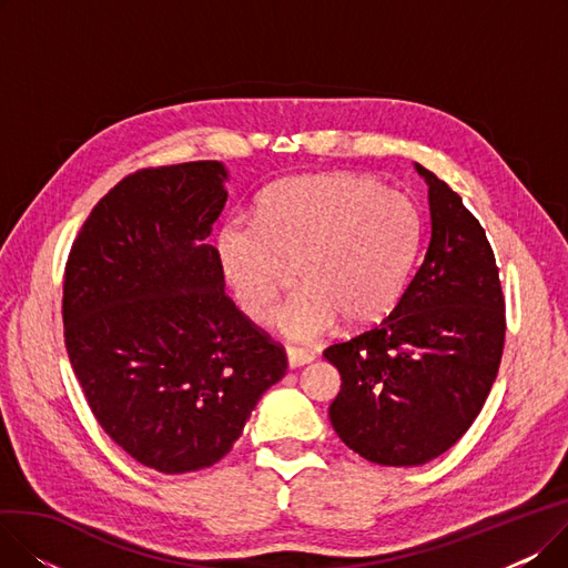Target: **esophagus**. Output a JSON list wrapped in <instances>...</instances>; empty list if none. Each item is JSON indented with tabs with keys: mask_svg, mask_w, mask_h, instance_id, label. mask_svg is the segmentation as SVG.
Returning a JSON list of instances; mask_svg holds the SVG:
<instances>
[{
	"mask_svg": "<svg viewBox=\"0 0 568 568\" xmlns=\"http://www.w3.org/2000/svg\"><path fill=\"white\" fill-rule=\"evenodd\" d=\"M315 359V356L311 352H304V349H294V347H287V366L290 368H302L306 364H311Z\"/></svg>",
	"mask_w": 568,
	"mask_h": 568,
	"instance_id": "34e87169",
	"label": "esophagus"
}]
</instances>
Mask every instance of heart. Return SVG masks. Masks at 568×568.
I'll use <instances>...</instances> for the list:
<instances>
[{
    "label": "heart",
    "instance_id": "1",
    "mask_svg": "<svg viewBox=\"0 0 568 568\" xmlns=\"http://www.w3.org/2000/svg\"><path fill=\"white\" fill-rule=\"evenodd\" d=\"M422 244L412 197L354 174L292 176L257 206L255 225L234 221L216 239L234 300L253 322L274 320L290 266L302 290L276 317L292 343H317L345 317L368 326L389 315L407 287Z\"/></svg>",
    "mask_w": 568,
    "mask_h": 568
}]
</instances>
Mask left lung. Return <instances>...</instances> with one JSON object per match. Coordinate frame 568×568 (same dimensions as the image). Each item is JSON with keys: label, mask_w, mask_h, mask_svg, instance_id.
Segmentation results:
<instances>
[{"label": "left lung", "mask_w": 568, "mask_h": 568, "mask_svg": "<svg viewBox=\"0 0 568 568\" xmlns=\"http://www.w3.org/2000/svg\"><path fill=\"white\" fill-rule=\"evenodd\" d=\"M430 242L400 302L379 324L324 349L341 373L329 407L338 437L362 458L424 465L467 433L497 377L504 294L488 236L463 197L424 165Z\"/></svg>", "instance_id": "obj_1"}]
</instances>
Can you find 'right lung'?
Returning a JSON list of instances; mask_svg holds the SVG:
<instances>
[{
	"label": "right lung",
	"instance_id": "obj_1",
	"mask_svg": "<svg viewBox=\"0 0 568 568\" xmlns=\"http://www.w3.org/2000/svg\"><path fill=\"white\" fill-rule=\"evenodd\" d=\"M227 182L219 161L129 174L67 262L64 341L87 405L114 444L163 474L219 463L287 368L285 349L225 294L206 242Z\"/></svg>",
	"mask_w": 568,
	"mask_h": 568
}]
</instances>
